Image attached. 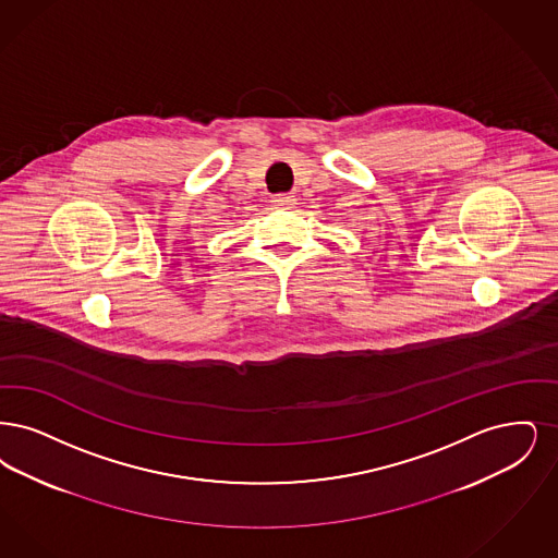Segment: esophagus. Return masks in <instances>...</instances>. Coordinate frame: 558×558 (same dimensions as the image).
Listing matches in <instances>:
<instances>
[{
	"instance_id": "34e87169",
	"label": "esophagus",
	"mask_w": 558,
	"mask_h": 558,
	"mask_svg": "<svg viewBox=\"0 0 558 558\" xmlns=\"http://www.w3.org/2000/svg\"><path fill=\"white\" fill-rule=\"evenodd\" d=\"M293 204H295V195L279 194L272 197V206L279 208V210H291Z\"/></svg>"
}]
</instances>
